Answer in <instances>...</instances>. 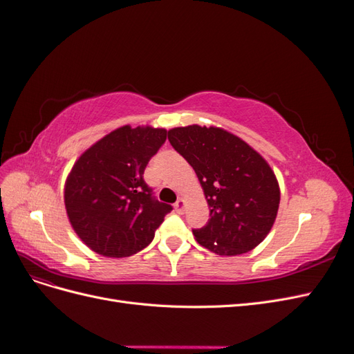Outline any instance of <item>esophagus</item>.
<instances>
[{
  "mask_svg": "<svg viewBox=\"0 0 354 354\" xmlns=\"http://www.w3.org/2000/svg\"><path fill=\"white\" fill-rule=\"evenodd\" d=\"M185 208H186V202H185L183 199H178V201L176 202V205H174L176 212L183 214V212H185Z\"/></svg>",
  "mask_w": 354,
  "mask_h": 354,
  "instance_id": "obj_1",
  "label": "esophagus"
}]
</instances>
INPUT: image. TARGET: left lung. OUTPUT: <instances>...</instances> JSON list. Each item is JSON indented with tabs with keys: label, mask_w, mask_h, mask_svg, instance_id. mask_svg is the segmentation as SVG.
<instances>
[{
	"label": "left lung",
	"mask_w": 354,
	"mask_h": 354,
	"mask_svg": "<svg viewBox=\"0 0 354 354\" xmlns=\"http://www.w3.org/2000/svg\"><path fill=\"white\" fill-rule=\"evenodd\" d=\"M168 140L194 167L208 202L207 226L194 230L198 243L229 257L260 245L281 202L279 183L267 160L220 127H176Z\"/></svg>",
	"instance_id": "8db88e82"
}]
</instances>
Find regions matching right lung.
<instances>
[{
  "mask_svg": "<svg viewBox=\"0 0 354 354\" xmlns=\"http://www.w3.org/2000/svg\"><path fill=\"white\" fill-rule=\"evenodd\" d=\"M165 138V128L124 125L73 164L65 183V208L72 229L91 251L122 259L152 242L173 208L152 198L143 173Z\"/></svg>",
  "mask_w": 354,
  "mask_h": 354,
  "instance_id": "1",
  "label": "right lung"
}]
</instances>
